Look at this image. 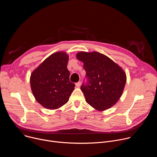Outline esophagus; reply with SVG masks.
<instances>
[{
  "label": "esophagus",
  "mask_w": 157,
  "mask_h": 157,
  "mask_svg": "<svg viewBox=\"0 0 157 157\" xmlns=\"http://www.w3.org/2000/svg\"><path fill=\"white\" fill-rule=\"evenodd\" d=\"M81 82H78L76 83V86L77 87H79V86H81Z\"/></svg>",
  "instance_id": "esophagus-1"
}]
</instances>
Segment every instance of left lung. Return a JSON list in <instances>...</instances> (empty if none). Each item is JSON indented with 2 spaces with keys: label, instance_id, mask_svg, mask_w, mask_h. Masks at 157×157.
I'll return each instance as SVG.
<instances>
[{
  "label": "left lung",
  "instance_id": "1",
  "mask_svg": "<svg viewBox=\"0 0 157 157\" xmlns=\"http://www.w3.org/2000/svg\"><path fill=\"white\" fill-rule=\"evenodd\" d=\"M76 58L83 62L86 84L81 89L86 101L102 111L113 107L121 97L126 83V74L114 61L100 53L81 52Z\"/></svg>",
  "mask_w": 157,
  "mask_h": 157
}]
</instances>
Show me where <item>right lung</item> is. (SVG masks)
I'll return each mask as SVG.
<instances>
[{
    "instance_id": "right-lung-1",
    "label": "right lung",
    "mask_w": 157,
    "mask_h": 157,
    "mask_svg": "<svg viewBox=\"0 0 157 157\" xmlns=\"http://www.w3.org/2000/svg\"><path fill=\"white\" fill-rule=\"evenodd\" d=\"M68 55L58 52L44 59L32 72L30 86L36 100L44 108L57 109L68 101L75 84L70 81Z\"/></svg>"
}]
</instances>
